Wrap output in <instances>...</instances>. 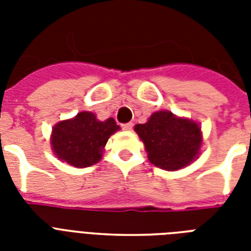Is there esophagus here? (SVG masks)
Listing matches in <instances>:
<instances>
[{
	"instance_id": "34e87169",
	"label": "esophagus",
	"mask_w": 251,
	"mask_h": 251,
	"mask_svg": "<svg viewBox=\"0 0 251 251\" xmlns=\"http://www.w3.org/2000/svg\"><path fill=\"white\" fill-rule=\"evenodd\" d=\"M122 129L126 130V131H130V130L133 129V124H131V122H127V124H124V125H122Z\"/></svg>"
}]
</instances>
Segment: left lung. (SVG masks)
<instances>
[{
  "label": "left lung",
  "instance_id": "8db88e82",
  "mask_svg": "<svg viewBox=\"0 0 251 251\" xmlns=\"http://www.w3.org/2000/svg\"><path fill=\"white\" fill-rule=\"evenodd\" d=\"M134 130L145 143L149 160L165 171H177L194 161L202 146L201 126L193 120L177 117L169 110L151 114Z\"/></svg>",
  "mask_w": 251,
  "mask_h": 251
}]
</instances>
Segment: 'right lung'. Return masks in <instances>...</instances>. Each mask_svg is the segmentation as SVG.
I'll return each mask as SVG.
<instances>
[{"mask_svg": "<svg viewBox=\"0 0 251 251\" xmlns=\"http://www.w3.org/2000/svg\"><path fill=\"white\" fill-rule=\"evenodd\" d=\"M117 130L120 126L113 118L99 121L92 112H80L74 118L54 125L50 146L60 160L86 168L101 160L106 142Z\"/></svg>", "mask_w": 251, "mask_h": 251, "instance_id": "right-lung-1", "label": "right lung"}]
</instances>
